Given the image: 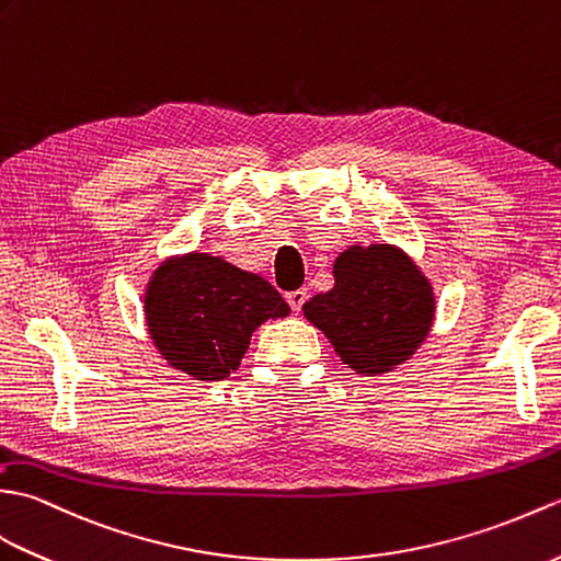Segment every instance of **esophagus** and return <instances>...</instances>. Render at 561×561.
Masks as SVG:
<instances>
[{
    "label": "esophagus",
    "instance_id": "1",
    "mask_svg": "<svg viewBox=\"0 0 561 561\" xmlns=\"http://www.w3.org/2000/svg\"><path fill=\"white\" fill-rule=\"evenodd\" d=\"M285 297H288V305L295 309V312H300V309H302V305L307 302V290L302 288V290H295V293H288V295H285Z\"/></svg>",
    "mask_w": 561,
    "mask_h": 561
}]
</instances>
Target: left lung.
<instances>
[{"mask_svg":"<svg viewBox=\"0 0 561 561\" xmlns=\"http://www.w3.org/2000/svg\"><path fill=\"white\" fill-rule=\"evenodd\" d=\"M333 280L302 312L357 375H389L425 343L437 300L405 249L391 242L351 244L333 261Z\"/></svg>","mask_w":561,"mask_h":561,"instance_id":"1","label":"left lung"}]
</instances>
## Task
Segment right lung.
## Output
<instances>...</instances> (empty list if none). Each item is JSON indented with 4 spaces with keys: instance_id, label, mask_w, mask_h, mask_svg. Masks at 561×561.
I'll return each instance as SVG.
<instances>
[{
    "instance_id": "obj_1",
    "label": "right lung",
    "mask_w": 561,
    "mask_h": 561,
    "mask_svg": "<svg viewBox=\"0 0 561 561\" xmlns=\"http://www.w3.org/2000/svg\"><path fill=\"white\" fill-rule=\"evenodd\" d=\"M288 314L266 278L198 249L160 261L144 293L148 339L172 369L196 381L226 379L261 323Z\"/></svg>"
}]
</instances>
